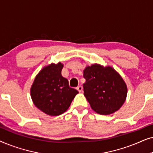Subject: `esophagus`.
<instances>
[{
	"mask_svg": "<svg viewBox=\"0 0 153 153\" xmlns=\"http://www.w3.org/2000/svg\"><path fill=\"white\" fill-rule=\"evenodd\" d=\"M76 89H77V91H78L79 92H81V91H83V87L81 86V85H79V86L76 88Z\"/></svg>",
	"mask_w": 153,
	"mask_h": 153,
	"instance_id": "esophagus-1",
	"label": "esophagus"
}]
</instances>
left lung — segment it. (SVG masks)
I'll use <instances>...</instances> for the list:
<instances>
[{"instance_id":"1","label":"left lung","mask_w":153,"mask_h":153,"mask_svg":"<svg viewBox=\"0 0 153 153\" xmlns=\"http://www.w3.org/2000/svg\"><path fill=\"white\" fill-rule=\"evenodd\" d=\"M84 95L91 108L102 115L118 111L126 99L127 85L120 75L111 67L100 65L87 67L83 71Z\"/></svg>"}]
</instances>
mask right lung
Wrapping results in <instances>:
<instances>
[{"mask_svg":"<svg viewBox=\"0 0 153 153\" xmlns=\"http://www.w3.org/2000/svg\"><path fill=\"white\" fill-rule=\"evenodd\" d=\"M62 64H51L42 70L30 89L31 97L35 106L50 116H59L66 111L76 94L70 88L68 80L61 75Z\"/></svg>","mask_w":153,"mask_h":153,"instance_id":"right-lung-1","label":"right lung"}]
</instances>
